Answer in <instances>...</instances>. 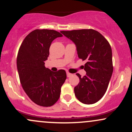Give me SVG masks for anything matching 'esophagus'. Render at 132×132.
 <instances>
[{"instance_id": "1", "label": "esophagus", "mask_w": 132, "mask_h": 132, "mask_svg": "<svg viewBox=\"0 0 132 132\" xmlns=\"http://www.w3.org/2000/svg\"><path fill=\"white\" fill-rule=\"evenodd\" d=\"M66 75H67V77H68V78H69V77H70V76H72V74H71V73H69V72H66Z\"/></svg>"}]
</instances>
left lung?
<instances>
[{
  "instance_id": "8db88e82",
  "label": "left lung",
  "mask_w": 132,
  "mask_h": 132,
  "mask_svg": "<svg viewBox=\"0 0 132 132\" xmlns=\"http://www.w3.org/2000/svg\"><path fill=\"white\" fill-rule=\"evenodd\" d=\"M76 45L78 57L86 63L83 66L86 75L79 78L75 94L80 102L92 104L105 94L113 72L112 53L109 42L93 29L61 31Z\"/></svg>"
}]
</instances>
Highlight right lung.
Returning <instances> with one entry per match:
<instances>
[{"mask_svg": "<svg viewBox=\"0 0 132 132\" xmlns=\"http://www.w3.org/2000/svg\"><path fill=\"white\" fill-rule=\"evenodd\" d=\"M61 37L56 30L37 29L25 38L20 46L16 58L20 81L30 99L38 105H53L66 79L64 69L53 72L45 66L51 42Z\"/></svg>", "mask_w": 132, "mask_h": 132, "instance_id": "obj_1", "label": "right lung"}]
</instances>
